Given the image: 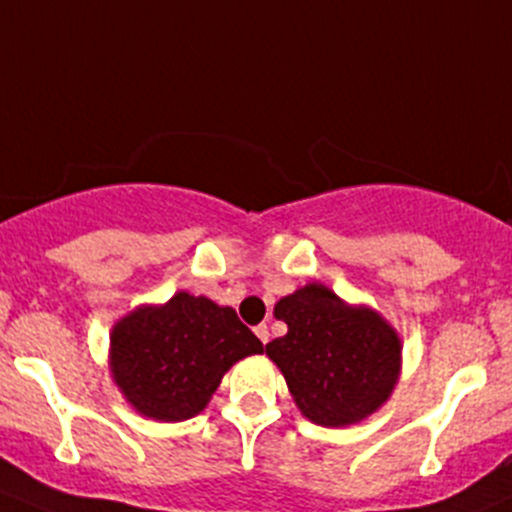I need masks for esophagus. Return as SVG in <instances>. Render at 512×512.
Returning <instances> with one entry per match:
<instances>
[{
	"label": "esophagus",
	"mask_w": 512,
	"mask_h": 512,
	"mask_svg": "<svg viewBox=\"0 0 512 512\" xmlns=\"http://www.w3.org/2000/svg\"><path fill=\"white\" fill-rule=\"evenodd\" d=\"M255 334H257V339H260L262 344L270 342V329H267L265 324H260V327H255Z\"/></svg>",
	"instance_id": "esophagus-1"
}]
</instances>
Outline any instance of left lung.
<instances>
[{
    "instance_id": "left-lung-1",
    "label": "left lung",
    "mask_w": 512,
    "mask_h": 512,
    "mask_svg": "<svg viewBox=\"0 0 512 512\" xmlns=\"http://www.w3.org/2000/svg\"><path fill=\"white\" fill-rule=\"evenodd\" d=\"M285 337L267 356L285 374L299 411L319 426H349L379 409L399 379L401 342L371 309L347 307L332 289L307 285L275 304Z\"/></svg>"
}]
</instances>
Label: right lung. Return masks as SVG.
Listing matches in <instances>:
<instances>
[{"label": "right lung", "instance_id": "obj_1", "mask_svg": "<svg viewBox=\"0 0 512 512\" xmlns=\"http://www.w3.org/2000/svg\"><path fill=\"white\" fill-rule=\"evenodd\" d=\"M235 309L178 292L141 307L111 334V371L126 399L156 421H185L208 406L237 359L262 354Z\"/></svg>", "mask_w": 512, "mask_h": 512}]
</instances>
